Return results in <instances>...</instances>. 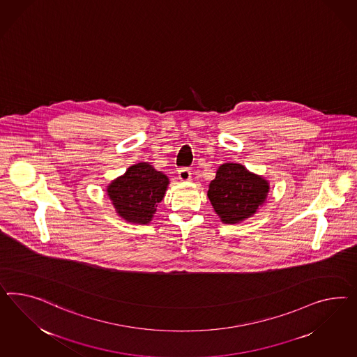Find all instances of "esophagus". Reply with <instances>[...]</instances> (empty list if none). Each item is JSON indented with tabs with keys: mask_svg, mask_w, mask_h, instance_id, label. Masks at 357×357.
Listing matches in <instances>:
<instances>
[{
	"mask_svg": "<svg viewBox=\"0 0 357 357\" xmlns=\"http://www.w3.org/2000/svg\"><path fill=\"white\" fill-rule=\"evenodd\" d=\"M191 174H192L191 173V170L187 169V167H182V169L178 170V176H179V179L183 181V182H187V181L191 179Z\"/></svg>",
	"mask_w": 357,
	"mask_h": 357,
	"instance_id": "1",
	"label": "esophagus"
}]
</instances>
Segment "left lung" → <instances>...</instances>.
<instances>
[{
    "label": "left lung",
    "instance_id": "1",
    "mask_svg": "<svg viewBox=\"0 0 357 357\" xmlns=\"http://www.w3.org/2000/svg\"><path fill=\"white\" fill-rule=\"evenodd\" d=\"M269 182L243 165L227 162L218 167L209 184L208 197L223 223L231 225L252 217L269 193Z\"/></svg>",
    "mask_w": 357,
    "mask_h": 357
}]
</instances>
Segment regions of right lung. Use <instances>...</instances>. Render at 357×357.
I'll return each instance as SVG.
<instances>
[{"mask_svg":"<svg viewBox=\"0 0 357 357\" xmlns=\"http://www.w3.org/2000/svg\"><path fill=\"white\" fill-rule=\"evenodd\" d=\"M169 178L148 162L132 165L107 185L106 192L116 212L127 222L148 225L161 203Z\"/></svg>","mask_w":357,"mask_h":357,"instance_id":"1","label":"right lung"}]
</instances>
